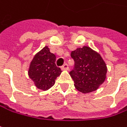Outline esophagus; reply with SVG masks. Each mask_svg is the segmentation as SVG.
<instances>
[{
	"label": "esophagus",
	"mask_w": 127,
	"mask_h": 127,
	"mask_svg": "<svg viewBox=\"0 0 127 127\" xmlns=\"http://www.w3.org/2000/svg\"><path fill=\"white\" fill-rule=\"evenodd\" d=\"M61 68H62L63 70H68V64H63Z\"/></svg>",
	"instance_id": "34e87169"
}]
</instances>
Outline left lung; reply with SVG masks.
Instances as JSON below:
<instances>
[{"label":"left lung","instance_id":"8db88e82","mask_svg":"<svg viewBox=\"0 0 127 127\" xmlns=\"http://www.w3.org/2000/svg\"><path fill=\"white\" fill-rule=\"evenodd\" d=\"M75 66L70 75L74 86L82 93L98 90L107 78V67L100 54L88 46L78 48L70 54Z\"/></svg>","mask_w":127,"mask_h":127}]
</instances>
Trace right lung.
<instances>
[{
  "label": "right lung",
  "mask_w": 127,
  "mask_h": 127,
  "mask_svg": "<svg viewBox=\"0 0 127 127\" xmlns=\"http://www.w3.org/2000/svg\"><path fill=\"white\" fill-rule=\"evenodd\" d=\"M56 56L45 46L37 52L30 63L28 74L37 88L48 90L55 84L62 70L56 65Z\"/></svg>",
  "instance_id": "obj_1"
}]
</instances>
